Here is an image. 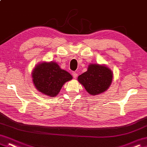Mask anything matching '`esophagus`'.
<instances>
[{
  "instance_id": "1",
  "label": "esophagus",
  "mask_w": 147,
  "mask_h": 147,
  "mask_svg": "<svg viewBox=\"0 0 147 147\" xmlns=\"http://www.w3.org/2000/svg\"><path fill=\"white\" fill-rule=\"evenodd\" d=\"M73 76L74 78H76L77 76H78L77 73H76V72H73Z\"/></svg>"
}]
</instances>
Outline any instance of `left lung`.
I'll return each mask as SVG.
<instances>
[{
    "label": "left lung",
    "mask_w": 147,
    "mask_h": 147,
    "mask_svg": "<svg viewBox=\"0 0 147 147\" xmlns=\"http://www.w3.org/2000/svg\"><path fill=\"white\" fill-rule=\"evenodd\" d=\"M112 73L104 65L91 64L88 70L78 78L88 93L96 95L107 90L112 80Z\"/></svg>",
    "instance_id": "obj_1"
}]
</instances>
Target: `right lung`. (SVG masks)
<instances>
[{
    "label": "right lung",
    "instance_id": "obj_1",
    "mask_svg": "<svg viewBox=\"0 0 147 147\" xmlns=\"http://www.w3.org/2000/svg\"><path fill=\"white\" fill-rule=\"evenodd\" d=\"M36 89L52 97L57 95L64 84L73 79L71 74L59 67L55 62H43L37 65L32 73Z\"/></svg>",
    "mask_w": 147,
    "mask_h": 147
}]
</instances>
